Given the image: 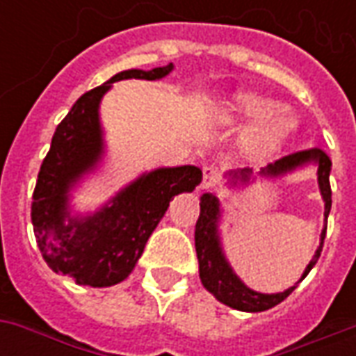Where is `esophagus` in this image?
Masks as SVG:
<instances>
[{
    "label": "esophagus",
    "instance_id": "1",
    "mask_svg": "<svg viewBox=\"0 0 356 356\" xmlns=\"http://www.w3.org/2000/svg\"><path fill=\"white\" fill-rule=\"evenodd\" d=\"M219 177H221V171L216 165H204V170H202V183L200 188H213V186L219 183Z\"/></svg>",
    "mask_w": 356,
    "mask_h": 356
}]
</instances>
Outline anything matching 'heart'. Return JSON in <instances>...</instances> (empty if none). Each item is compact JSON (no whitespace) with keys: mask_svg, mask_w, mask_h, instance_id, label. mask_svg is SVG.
<instances>
[{"mask_svg":"<svg viewBox=\"0 0 356 356\" xmlns=\"http://www.w3.org/2000/svg\"><path fill=\"white\" fill-rule=\"evenodd\" d=\"M276 112H278V106L273 101L246 95V97H240L238 101L234 102V106L225 110L221 114V122L227 125H244L257 122L259 125H255L248 135V147L255 152H267L284 139V135L290 131L291 127L290 118L276 116L270 120V118L275 116Z\"/></svg>","mask_w":356,"mask_h":356,"instance_id":"1","label":"heart"}]
</instances>
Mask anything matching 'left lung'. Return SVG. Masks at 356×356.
<instances>
[{
    "mask_svg": "<svg viewBox=\"0 0 356 356\" xmlns=\"http://www.w3.org/2000/svg\"><path fill=\"white\" fill-rule=\"evenodd\" d=\"M311 160L318 163V185H321L322 198L326 202L324 217L328 221L330 208H332V188H330L332 160L322 148L316 147L291 152V154L276 160L275 163H268L261 173H265V175H280L284 171L293 170V168H298V165L305 162H311ZM248 175H250V170L240 171L242 181H246ZM234 177H238V173H234ZM217 219H219V202H217L216 196L204 194L200 198V217L196 221V231H194V246H196V257H198V265H200V280L204 284V288L211 291L221 303L232 307V309H238V311H248V313L267 311V309L278 305L280 301L288 298L291 291L296 290V286L309 275V270L314 267V263L318 261L322 246H324V236H326V229H324L322 231L321 248L316 250L311 263L307 265L301 280L286 291L268 296V293H257V291L246 288L238 280V276L232 273L229 263L225 261L221 248H219V240H217Z\"/></svg>",
    "mask_w": 356,
    "mask_h": 356,
    "instance_id": "8db88e82",
    "label": "left lung"
}]
</instances>
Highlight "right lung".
Returning a JSON list of instances; mask_svg holds the SVG:
<instances>
[{
  "instance_id": "add662e5",
  "label": "right lung",
  "mask_w": 356,
  "mask_h": 356,
  "mask_svg": "<svg viewBox=\"0 0 356 356\" xmlns=\"http://www.w3.org/2000/svg\"><path fill=\"white\" fill-rule=\"evenodd\" d=\"M173 65L154 70H124L106 83L83 93L57 125L51 148L43 158L32 196V225L43 259L57 275L81 286L122 282L139 261L148 236L179 193L200 185L202 171L194 165L156 170L118 194L110 206L88 219H70L66 211L68 186L93 168L102 150L99 101L110 83L127 78L160 80ZM68 220V224L64 221ZM53 232L54 240L49 238Z\"/></svg>"
}]
</instances>
